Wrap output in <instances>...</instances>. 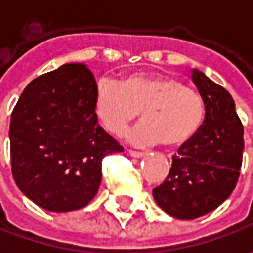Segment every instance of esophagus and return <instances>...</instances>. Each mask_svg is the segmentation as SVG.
<instances>
[{
	"label": "esophagus",
	"instance_id": "1",
	"mask_svg": "<svg viewBox=\"0 0 253 253\" xmlns=\"http://www.w3.org/2000/svg\"><path fill=\"white\" fill-rule=\"evenodd\" d=\"M128 153L131 155L132 158H143V156H145V152L132 151V149H129V151H128Z\"/></svg>",
	"mask_w": 253,
	"mask_h": 253
}]
</instances>
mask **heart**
Here are the masks:
<instances>
[{
    "label": "heart",
    "mask_w": 253,
    "mask_h": 253,
    "mask_svg": "<svg viewBox=\"0 0 253 253\" xmlns=\"http://www.w3.org/2000/svg\"><path fill=\"white\" fill-rule=\"evenodd\" d=\"M92 110L102 128L117 136L141 112L143 121L128 133L141 146L162 142L166 148H180L197 135L206 117L199 92L168 74H129L118 83L101 79Z\"/></svg>",
    "instance_id": "1"
}]
</instances>
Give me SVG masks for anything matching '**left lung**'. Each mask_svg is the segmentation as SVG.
I'll use <instances>...</instances> for the list:
<instances>
[{
	"instance_id": "8db88e82",
	"label": "left lung",
	"mask_w": 253,
	"mask_h": 253,
	"mask_svg": "<svg viewBox=\"0 0 253 253\" xmlns=\"http://www.w3.org/2000/svg\"><path fill=\"white\" fill-rule=\"evenodd\" d=\"M191 80L206 105L204 122L173 155L168 177L153 189L158 206L179 219L203 217L228 199L238 181L244 152V126L231 94L196 69Z\"/></svg>"
}]
</instances>
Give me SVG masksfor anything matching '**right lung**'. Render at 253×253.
Listing matches in <instances>:
<instances>
[{
  "instance_id": "add662e5",
  "label": "right lung",
  "mask_w": 253,
  "mask_h": 253,
  "mask_svg": "<svg viewBox=\"0 0 253 253\" xmlns=\"http://www.w3.org/2000/svg\"><path fill=\"white\" fill-rule=\"evenodd\" d=\"M95 84L84 63L63 64L28 84L12 111V176L47 211L87 206L100 187L104 156L124 151L94 115Z\"/></svg>"
}]
</instances>
